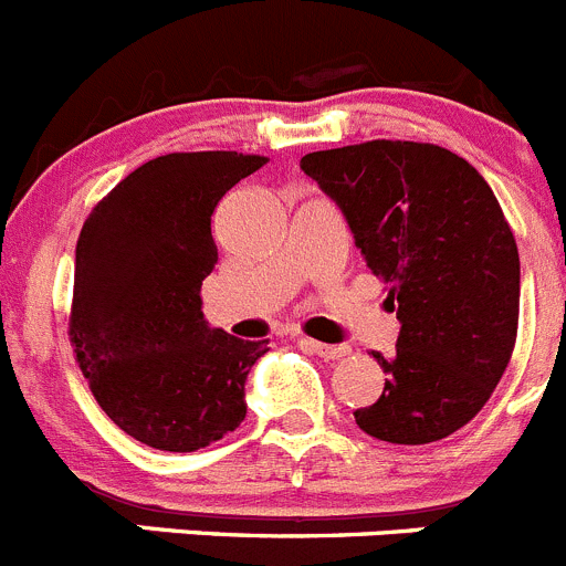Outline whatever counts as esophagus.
I'll use <instances>...</instances> for the list:
<instances>
[{
    "label": "esophagus",
    "instance_id": "34e87169",
    "mask_svg": "<svg viewBox=\"0 0 566 566\" xmlns=\"http://www.w3.org/2000/svg\"><path fill=\"white\" fill-rule=\"evenodd\" d=\"M300 347H305L308 354L323 356V359H339V356L347 354V345H325V342L308 339V336H303V339H300Z\"/></svg>",
    "mask_w": 566,
    "mask_h": 566
}]
</instances>
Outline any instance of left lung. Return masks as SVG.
<instances>
[{"label":"left lung","mask_w":566,"mask_h":566,"mask_svg":"<svg viewBox=\"0 0 566 566\" xmlns=\"http://www.w3.org/2000/svg\"><path fill=\"white\" fill-rule=\"evenodd\" d=\"M300 168L339 207L401 323L396 354L373 350L385 392L356 423L403 446L458 432L500 385L520 323V252L494 190L458 154L401 139L305 154Z\"/></svg>","instance_id":"1"}]
</instances>
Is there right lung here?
Wrapping results in <instances>:
<instances>
[{
	"label": "right lung",
	"instance_id": "add662e5",
	"mask_svg": "<svg viewBox=\"0 0 566 566\" xmlns=\"http://www.w3.org/2000/svg\"><path fill=\"white\" fill-rule=\"evenodd\" d=\"M263 157L168 154L92 210L75 247L70 336L103 412L139 443L196 452L247 418V376L269 350L210 328L201 280L219 261L210 216Z\"/></svg>",
	"mask_w": 566,
	"mask_h": 566
}]
</instances>
